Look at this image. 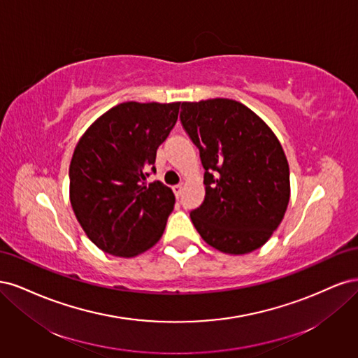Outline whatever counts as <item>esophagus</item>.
<instances>
[{
  "label": "esophagus",
  "mask_w": 358,
  "mask_h": 358,
  "mask_svg": "<svg viewBox=\"0 0 358 358\" xmlns=\"http://www.w3.org/2000/svg\"><path fill=\"white\" fill-rule=\"evenodd\" d=\"M173 192H175V196L176 197H179L180 196V192H182V185L179 183V185H175L173 187Z\"/></svg>",
  "instance_id": "obj_1"
}]
</instances>
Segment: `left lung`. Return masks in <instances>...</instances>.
I'll list each match as a JSON object with an SVG mask.
<instances>
[{
  "mask_svg": "<svg viewBox=\"0 0 358 358\" xmlns=\"http://www.w3.org/2000/svg\"><path fill=\"white\" fill-rule=\"evenodd\" d=\"M180 121L206 170L204 201L189 213L201 239L231 255L262 248L289 201V167L278 137L229 99L182 103Z\"/></svg>",
  "mask_w": 358,
  "mask_h": 358,
  "instance_id": "left-lung-1",
  "label": "left lung"
}]
</instances>
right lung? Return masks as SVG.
<instances>
[{
	"instance_id": "obj_1",
	"label": "right lung",
	"mask_w": 358,
	"mask_h": 358,
	"mask_svg": "<svg viewBox=\"0 0 358 358\" xmlns=\"http://www.w3.org/2000/svg\"><path fill=\"white\" fill-rule=\"evenodd\" d=\"M180 103H121L103 113L76 145L70 201L90 241L103 252L131 258L166 229L175 194L148 182L157 149L170 134Z\"/></svg>"
}]
</instances>
